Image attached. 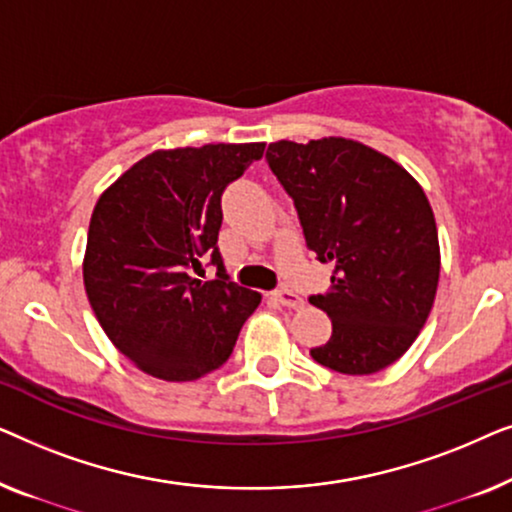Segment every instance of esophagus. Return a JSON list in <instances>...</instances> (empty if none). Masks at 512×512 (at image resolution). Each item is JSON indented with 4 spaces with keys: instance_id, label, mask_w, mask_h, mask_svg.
<instances>
[{
    "instance_id": "obj_1",
    "label": "esophagus",
    "mask_w": 512,
    "mask_h": 512,
    "mask_svg": "<svg viewBox=\"0 0 512 512\" xmlns=\"http://www.w3.org/2000/svg\"><path fill=\"white\" fill-rule=\"evenodd\" d=\"M272 298H275L279 305L291 307V310H300V307H303V298H300L298 293L289 291V289H279V291H275V293H272Z\"/></svg>"
}]
</instances>
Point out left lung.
Listing matches in <instances>:
<instances>
[{"mask_svg":"<svg viewBox=\"0 0 512 512\" xmlns=\"http://www.w3.org/2000/svg\"><path fill=\"white\" fill-rule=\"evenodd\" d=\"M265 158L293 198L307 249L333 265L328 291L310 298L333 321L312 359L345 375L391 366L436 300L440 244L424 188L394 158L347 137L279 139Z\"/></svg>","mask_w":512,"mask_h":512,"instance_id":"8db88e82","label":"left lung"}]
</instances>
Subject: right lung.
Returning a JSON list of instances; mask_svg holds the SVG:
<instances>
[{
	"label": "right lung",
	"mask_w": 512,
	"mask_h": 512,
	"mask_svg": "<svg viewBox=\"0 0 512 512\" xmlns=\"http://www.w3.org/2000/svg\"><path fill=\"white\" fill-rule=\"evenodd\" d=\"M263 142L158 149L100 195L83 286L107 338L142 373L191 382L223 366L261 293L228 282L216 249L221 193L261 160ZM213 254L220 279L191 269Z\"/></svg>",
	"instance_id": "right-lung-1"
}]
</instances>
